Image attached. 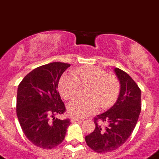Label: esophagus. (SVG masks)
Returning a JSON list of instances; mask_svg holds the SVG:
<instances>
[{
    "instance_id": "1",
    "label": "esophagus",
    "mask_w": 159,
    "mask_h": 159,
    "mask_svg": "<svg viewBox=\"0 0 159 159\" xmlns=\"http://www.w3.org/2000/svg\"><path fill=\"white\" fill-rule=\"evenodd\" d=\"M80 120H81L80 119L76 118V117H71V119H70V121L72 123H75L76 121H80Z\"/></svg>"
}]
</instances>
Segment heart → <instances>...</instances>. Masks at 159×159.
Here are the masks:
<instances>
[{"label":"heart","instance_id":"obj_1","mask_svg":"<svg viewBox=\"0 0 159 159\" xmlns=\"http://www.w3.org/2000/svg\"><path fill=\"white\" fill-rule=\"evenodd\" d=\"M74 74L65 73L58 82L59 93L65 100L73 99L77 95L80 84L88 85V98H77L67 106L68 112L73 116L85 117L95 113L98 107L107 108L116 101L120 83L114 74H108L106 71L97 66H84L74 71Z\"/></svg>","mask_w":159,"mask_h":159}]
</instances>
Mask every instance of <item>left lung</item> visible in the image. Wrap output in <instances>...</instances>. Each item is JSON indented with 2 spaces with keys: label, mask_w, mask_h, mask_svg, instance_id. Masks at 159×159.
Returning <instances> with one entry per match:
<instances>
[{
  "label": "left lung",
  "mask_w": 159,
  "mask_h": 159,
  "mask_svg": "<svg viewBox=\"0 0 159 159\" xmlns=\"http://www.w3.org/2000/svg\"><path fill=\"white\" fill-rule=\"evenodd\" d=\"M115 73L120 83L116 102L94 118L96 128L85 136L87 145L97 153L111 152L122 146L131 135L141 111V90L128 74L119 68ZM109 125L103 128L98 121Z\"/></svg>",
  "instance_id": "obj_1"
}]
</instances>
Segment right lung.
<instances>
[{
  "instance_id": "right-lung-1",
  "label": "right lung",
  "mask_w": 159,
  "mask_h": 159,
  "mask_svg": "<svg viewBox=\"0 0 159 159\" xmlns=\"http://www.w3.org/2000/svg\"><path fill=\"white\" fill-rule=\"evenodd\" d=\"M70 64L51 62L24 77L18 86L16 114L24 135L34 145L52 149L64 140L70 119L55 118L66 107L57 91L58 81Z\"/></svg>"
}]
</instances>
